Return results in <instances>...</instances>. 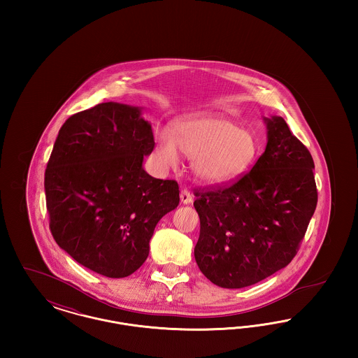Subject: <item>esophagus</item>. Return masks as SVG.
<instances>
[{
    "instance_id": "34e87169",
    "label": "esophagus",
    "mask_w": 358,
    "mask_h": 358,
    "mask_svg": "<svg viewBox=\"0 0 358 358\" xmlns=\"http://www.w3.org/2000/svg\"><path fill=\"white\" fill-rule=\"evenodd\" d=\"M180 199H181V203H182V204H190L192 200H193V196H192V193H190L189 190L184 189V190H181Z\"/></svg>"
}]
</instances>
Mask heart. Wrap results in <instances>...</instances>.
Returning a JSON list of instances; mask_svg holds the SVG:
<instances>
[{
	"label": "heart",
	"instance_id": "1",
	"mask_svg": "<svg viewBox=\"0 0 358 358\" xmlns=\"http://www.w3.org/2000/svg\"><path fill=\"white\" fill-rule=\"evenodd\" d=\"M180 152L192 159V169L206 184H224L236 178L254 161V136L222 117H193L174 124L173 133L161 131L157 155L162 164L177 166Z\"/></svg>",
	"mask_w": 358,
	"mask_h": 358
}]
</instances>
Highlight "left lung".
Listing matches in <instances>:
<instances>
[{
	"label": "left lung",
	"instance_id": "1",
	"mask_svg": "<svg viewBox=\"0 0 358 358\" xmlns=\"http://www.w3.org/2000/svg\"><path fill=\"white\" fill-rule=\"evenodd\" d=\"M267 146L232 184L194 189L200 271L224 289H241L286 267L296 255L318 192L314 161L282 117L264 118Z\"/></svg>",
	"mask_w": 358,
	"mask_h": 358
}]
</instances>
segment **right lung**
<instances>
[{
	"label": "right lung",
	"mask_w": 358,
	"mask_h": 358,
	"mask_svg": "<svg viewBox=\"0 0 358 358\" xmlns=\"http://www.w3.org/2000/svg\"><path fill=\"white\" fill-rule=\"evenodd\" d=\"M141 108L107 102L73 114L44 178L52 236L94 273L124 278L148 259L154 228L180 203L178 184L142 168L153 152Z\"/></svg>",
	"instance_id": "add662e5"
}]
</instances>
